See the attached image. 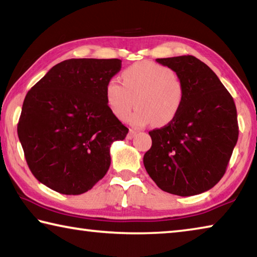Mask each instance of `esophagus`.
I'll return each instance as SVG.
<instances>
[{
  "instance_id": "1",
  "label": "esophagus",
  "mask_w": 257,
  "mask_h": 257,
  "mask_svg": "<svg viewBox=\"0 0 257 257\" xmlns=\"http://www.w3.org/2000/svg\"><path fill=\"white\" fill-rule=\"evenodd\" d=\"M136 136H137V132H136V130L130 129V130H129V134H128L127 138H128V139H133V138H135Z\"/></svg>"
}]
</instances>
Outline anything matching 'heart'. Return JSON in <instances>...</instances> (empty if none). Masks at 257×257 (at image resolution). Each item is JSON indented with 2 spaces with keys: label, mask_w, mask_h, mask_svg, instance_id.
<instances>
[{
  "label": "heart",
  "mask_w": 257,
  "mask_h": 257,
  "mask_svg": "<svg viewBox=\"0 0 257 257\" xmlns=\"http://www.w3.org/2000/svg\"><path fill=\"white\" fill-rule=\"evenodd\" d=\"M121 77L122 84L112 78L105 85V101L116 119H127L135 104L138 108L129 120L137 127L153 122L163 127L176 119L184 104L185 86L172 69L143 61Z\"/></svg>",
  "instance_id": "b5f03b06"
}]
</instances>
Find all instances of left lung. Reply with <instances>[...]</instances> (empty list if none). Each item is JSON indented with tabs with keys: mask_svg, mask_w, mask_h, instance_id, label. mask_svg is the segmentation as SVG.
Returning a JSON list of instances; mask_svg holds the SVG:
<instances>
[{
	"mask_svg": "<svg viewBox=\"0 0 257 257\" xmlns=\"http://www.w3.org/2000/svg\"><path fill=\"white\" fill-rule=\"evenodd\" d=\"M172 69L185 86L176 119L150 132L152 147L144 155L147 173L161 188L193 196L223 177L238 141L237 110L219 78L193 55L156 59Z\"/></svg>",
	"mask_w": 257,
	"mask_h": 257,
	"instance_id": "obj_1",
	"label": "left lung"
}]
</instances>
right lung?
Segmentation results:
<instances>
[{"instance_id":"obj_1","label":"right lung","mask_w":257,"mask_h":257,"mask_svg":"<svg viewBox=\"0 0 257 257\" xmlns=\"http://www.w3.org/2000/svg\"><path fill=\"white\" fill-rule=\"evenodd\" d=\"M119 59H70L54 66L26 95L18 136L36 179L64 195H80L105 176L110 147L128 128L105 101Z\"/></svg>"}]
</instances>
